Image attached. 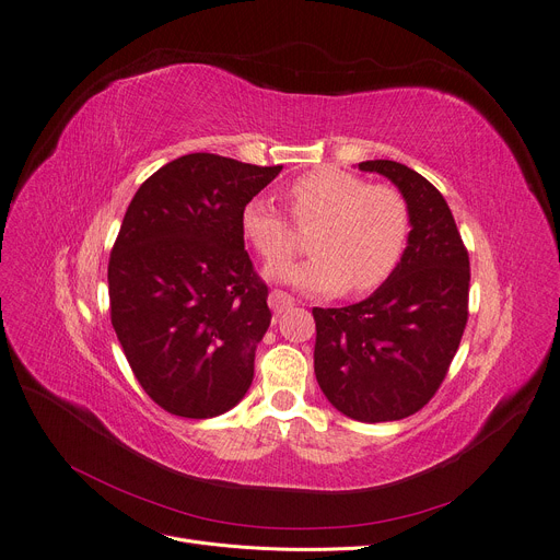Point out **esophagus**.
<instances>
[{
    "label": "esophagus",
    "instance_id": "1",
    "mask_svg": "<svg viewBox=\"0 0 560 560\" xmlns=\"http://www.w3.org/2000/svg\"><path fill=\"white\" fill-rule=\"evenodd\" d=\"M267 302H270V308H272L277 315L283 313V311H288L290 306L295 304V300L290 298L288 293H283V290H272L270 298H267Z\"/></svg>",
    "mask_w": 560,
    "mask_h": 560
}]
</instances>
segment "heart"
Returning a JSON list of instances; mask_svg holds the SVG:
<instances>
[{
    "mask_svg": "<svg viewBox=\"0 0 560 560\" xmlns=\"http://www.w3.org/2000/svg\"><path fill=\"white\" fill-rule=\"evenodd\" d=\"M298 224H315L302 262L270 267V277L304 293H371L380 288L405 254L409 206L392 185H371L338 166L302 174L288 187ZM240 231L267 262H281L295 252V231L265 199H252L240 212Z\"/></svg>",
    "mask_w": 560,
    "mask_h": 560,
    "instance_id": "b5f03b06",
    "label": "heart"
}]
</instances>
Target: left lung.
Masks as SVG:
<instances>
[{"mask_svg":"<svg viewBox=\"0 0 560 560\" xmlns=\"http://www.w3.org/2000/svg\"><path fill=\"white\" fill-rule=\"evenodd\" d=\"M392 180L409 206L405 254L371 298L313 308V369L327 400L363 423L415 415L444 382L469 318V254L446 199L415 168L359 162Z\"/></svg>","mask_w":560,"mask_h":560,"instance_id":"8db88e82","label":"left lung"}]
</instances>
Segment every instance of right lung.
I'll use <instances>...</instances> for the list:
<instances>
[{
	"label": "right lung",
	"mask_w": 560,
	"mask_h": 560,
	"mask_svg": "<svg viewBox=\"0 0 560 560\" xmlns=\"http://www.w3.org/2000/svg\"><path fill=\"white\" fill-rule=\"evenodd\" d=\"M281 168L189 153L158 168L126 210L107 267L112 325L168 415L220 417L252 386L272 313L240 212Z\"/></svg>",
	"instance_id": "add662e5"
}]
</instances>
